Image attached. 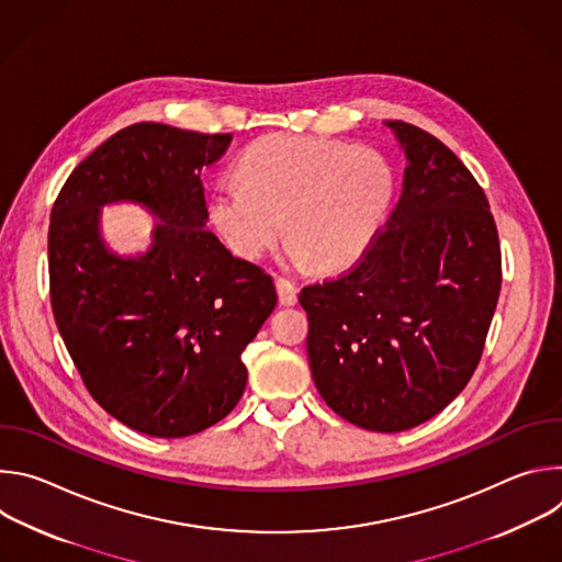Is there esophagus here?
<instances>
[{
    "instance_id": "esophagus-1",
    "label": "esophagus",
    "mask_w": 562,
    "mask_h": 562,
    "mask_svg": "<svg viewBox=\"0 0 562 562\" xmlns=\"http://www.w3.org/2000/svg\"><path fill=\"white\" fill-rule=\"evenodd\" d=\"M276 286H278V295H280V304L284 306H293L297 302V286L295 282H291L284 276L276 278Z\"/></svg>"
}]
</instances>
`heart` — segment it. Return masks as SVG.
I'll use <instances>...</instances> for the list:
<instances>
[{"mask_svg":"<svg viewBox=\"0 0 562 562\" xmlns=\"http://www.w3.org/2000/svg\"><path fill=\"white\" fill-rule=\"evenodd\" d=\"M235 176L240 182H220L209 204L228 245L256 258L286 231V256L319 271L345 269L371 247L395 187L375 148L291 133L251 142Z\"/></svg>","mask_w":562,"mask_h":562,"instance_id":"heart-1","label":"heart"}]
</instances>
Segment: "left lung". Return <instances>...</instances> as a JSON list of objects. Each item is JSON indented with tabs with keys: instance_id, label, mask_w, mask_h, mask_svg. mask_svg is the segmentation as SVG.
<instances>
[{
	"instance_id": "8db88e82",
	"label": "left lung",
	"mask_w": 562,
	"mask_h": 562,
	"mask_svg": "<svg viewBox=\"0 0 562 562\" xmlns=\"http://www.w3.org/2000/svg\"><path fill=\"white\" fill-rule=\"evenodd\" d=\"M407 157L403 195L360 262L300 291L306 353L325 403L351 425L395 434L467 386L501 295L485 191L431 133L391 120Z\"/></svg>"
}]
</instances>
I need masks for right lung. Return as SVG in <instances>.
<instances>
[{"instance_id": "right-lung-1", "label": "right lung", "mask_w": 562, "mask_h": 562, "mask_svg": "<svg viewBox=\"0 0 562 562\" xmlns=\"http://www.w3.org/2000/svg\"><path fill=\"white\" fill-rule=\"evenodd\" d=\"M231 133L142 122L77 165L48 226L50 304L95 403L155 438L220 423L247 386L243 351L278 304L273 278L235 258L206 228L200 173ZM131 201L155 217L151 247L115 255L101 209Z\"/></svg>"}]
</instances>
